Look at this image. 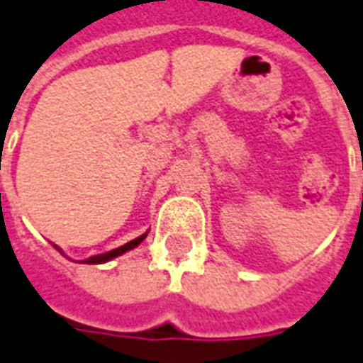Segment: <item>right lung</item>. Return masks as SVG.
I'll return each instance as SVG.
<instances>
[{
	"instance_id": "1",
	"label": "right lung",
	"mask_w": 363,
	"mask_h": 363,
	"mask_svg": "<svg viewBox=\"0 0 363 363\" xmlns=\"http://www.w3.org/2000/svg\"><path fill=\"white\" fill-rule=\"evenodd\" d=\"M145 235H139V238H135V240H131L129 243H125V245H121V247H118V250H111V252L108 253H100V255H94V257H90V259H86L84 263H106V261L113 259V257H118V255H121V253L129 252V250H133L135 245H139V243L145 240Z\"/></svg>"
}]
</instances>
